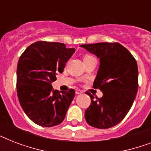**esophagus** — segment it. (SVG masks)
I'll return each instance as SVG.
<instances>
[{
	"label": "esophagus",
	"instance_id": "34e87169",
	"mask_svg": "<svg viewBox=\"0 0 151 151\" xmlns=\"http://www.w3.org/2000/svg\"><path fill=\"white\" fill-rule=\"evenodd\" d=\"M81 93H83V91H81V90H80V89L76 90V94H77V95L81 94Z\"/></svg>",
	"mask_w": 151,
	"mask_h": 151
}]
</instances>
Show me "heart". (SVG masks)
<instances>
[{"label":"heart","mask_w":151,"mask_h":151,"mask_svg":"<svg viewBox=\"0 0 151 151\" xmlns=\"http://www.w3.org/2000/svg\"><path fill=\"white\" fill-rule=\"evenodd\" d=\"M89 57H92V56H91V55H85L84 59H87V58H89Z\"/></svg>","instance_id":"obj_1"}]
</instances>
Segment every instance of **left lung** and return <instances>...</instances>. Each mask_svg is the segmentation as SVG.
<instances>
[{
  "label": "left lung",
  "instance_id": "left-lung-1",
  "mask_svg": "<svg viewBox=\"0 0 151 151\" xmlns=\"http://www.w3.org/2000/svg\"><path fill=\"white\" fill-rule=\"evenodd\" d=\"M99 59V68L93 83L103 92L101 98H91L85 117L89 125L105 129L121 122L131 109L138 91V66L129 51L121 44L81 45Z\"/></svg>",
  "mask_w": 151,
  "mask_h": 151
}]
</instances>
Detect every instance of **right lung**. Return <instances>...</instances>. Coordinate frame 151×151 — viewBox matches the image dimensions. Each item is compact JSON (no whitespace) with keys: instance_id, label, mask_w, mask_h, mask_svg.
I'll use <instances>...</instances> for the list:
<instances>
[{"instance_id":"right-lung-1","label":"right lung","mask_w":151,"mask_h":151,"mask_svg":"<svg viewBox=\"0 0 151 151\" xmlns=\"http://www.w3.org/2000/svg\"><path fill=\"white\" fill-rule=\"evenodd\" d=\"M59 42L37 41L20 56L17 66L16 88L20 105L35 124L52 127L63 122L75 91L59 92L52 88L57 73H63L74 53Z\"/></svg>"}]
</instances>
